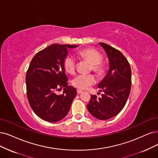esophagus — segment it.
<instances>
[{
  "label": "esophagus",
  "mask_w": 158,
  "mask_h": 158,
  "mask_svg": "<svg viewBox=\"0 0 158 158\" xmlns=\"http://www.w3.org/2000/svg\"><path fill=\"white\" fill-rule=\"evenodd\" d=\"M77 94H81V93H82L83 92V91L82 90H79V89H77Z\"/></svg>",
  "instance_id": "obj_1"
}]
</instances>
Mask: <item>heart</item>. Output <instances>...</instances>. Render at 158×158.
I'll return each mask as SVG.
<instances>
[{
	"instance_id": "b5f03b06",
	"label": "heart",
	"mask_w": 158,
	"mask_h": 158,
	"mask_svg": "<svg viewBox=\"0 0 158 158\" xmlns=\"http://www.w3.org/2000/svg\"><path fill=\"white\" fill-rule=\"evenodd\" d=\"M77 55L81 58L85 60L91 64L92 71L97 75H101L103 74L104 69L101 64L102 56L98 51L92 48H86L78 51ZM63 65L68 73L71 74L75 73L76 62L72 56H68L64 58ZM96 79L94 75H79L73 79L72 85L75 88L79 90H84L94 85Z\"/></svg>"
}]
</instances>
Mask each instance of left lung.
Wrapping results in <instances>:
<instances>
[{
    "label": "left lung",
    "instance_id": "1",
    "mask_svg": "<svg viewBox=\"0 0 158 158\" xmlns=\"http://www.w3.org/2000/svg\"><path fill=\"white\" fill-rule=\"evenodd\" d=\"M100 44L108 56V72L98 85L104 93L102 98L92 95L86 107L89 113L101 120L111 118L124 108L131 85V71L129 62L122 52L106 44Z\"/></svg>",
    "mask_w": 158,
    "mask_h": 158
}]
</instances>
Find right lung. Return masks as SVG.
Masks as SVG:
<instances>
[{
  "label": "right lung",
  "instance_id": "add662e5",
  "mask_svg": "<svg viewBox=\"0 0 158 158\" xmlns=\"http://www.w3.org/2000/svg\"><path fill=\"white\" fill-rule=\"evenodd\" d=\"M78 45L52 44L40 51L32 59L26 74L27 95L29 104L42 120L56 122L68 113L77 95L74 87L68 85L63 62L68 49ZM64 87L63 94L56 91Z\"/></svg>",
  "mask_w": 158,
  "mask_h": 158
}]
</instances>
